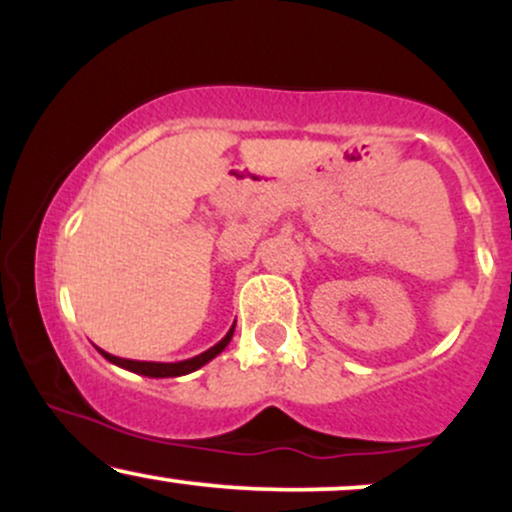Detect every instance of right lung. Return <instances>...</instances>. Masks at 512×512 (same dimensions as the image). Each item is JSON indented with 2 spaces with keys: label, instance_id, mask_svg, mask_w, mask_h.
<instances>
[{
  "label": "right lung",
  "instance_id": "obj_1",
  "mask_svg": "<svg viewBox=\"0 0 512 512\" xmlns=\"http://www.w3.org/2000/svg\"><path fill=\"white\" fill-rule=\"evenodd\" d=\"M233 330H236V325L228 330L226 337L221 339L219 344H214L211 349L204 351V354L199 356H192V358H185V361H178V363H156V361H132V358H120V356H113L108 354V351L103 349H96L101 351L103 358H108L110 363H115V366L125 368V370H132V373L137 375H146V378H178V375H187V373H195L197 368H202L204 363H209L211 358H216L221 354L223 349H226L228 342L233 339Z\"/></svg>",
  "mask_w": 512,
  "mask_h": 512
}]
</instances>
